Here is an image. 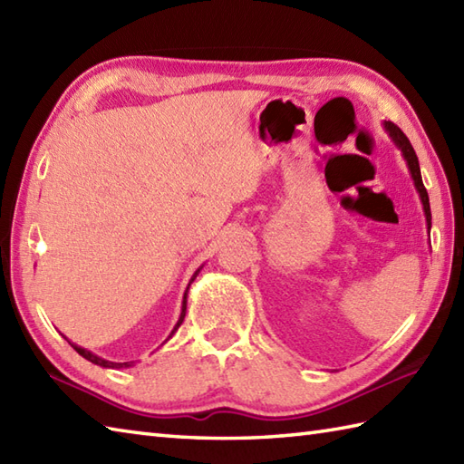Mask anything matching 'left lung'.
I'll return each instance as SVG.
<instances>
[{"mask_svg": "<svg viewBox=\"0 0 464 464\" xmlns=\"http://www.w3.org/2000/svg\"><path fill=\"white\" fill-rule=\"evenodd\" d=\"M384 130H387L389 137L392 141H395V145L401 150L402 157H405V161L409 165V171H411V177L412 181H415V187L419 191V197L422 201V209H425V217H427V227L430 229V205H429V193L425 189V185H422V177H420V167H419V160H417V153L415 150H412L411 141L407 140V135L402 133L399 127L392 123V121H384Z\"/></svg>", "mask_w": 464, "mask_h": 464, "instance_id": "8db88e82", "label": "left lung"}]
</instances>
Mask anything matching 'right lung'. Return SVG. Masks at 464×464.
<instances>
[{"instance_id": "obj_1", "label": "right lung", "mask_w": 464, "mask_h": 464, "mask_svg": "<svg viewBox=\"0 0 464 464\" xmlns=\"http://www.w3.org/2000/svg\"><path fill=\"white\" fill-rule=\"evenodd\" d=\"M197 273H199V269L195 271V275L191 277V281H189V285L193 283V279L197 277ZM189 289V287H187ZM185 309H187V291H185V295H183V307H181V317H179V321H177V324H175V329L171 331V334L179 329V324L183 323V319H185ZM72 344V347L82 354L83 359H87V361H92L93 364H100V367H105V369H127V367H131L133 364V361H127V362H113V361H105V359H102V357H97V354H93L92 351H87V349H82V347H77V344H73V343H69Z\"/></svg>"}]
</instances>
